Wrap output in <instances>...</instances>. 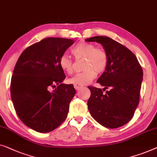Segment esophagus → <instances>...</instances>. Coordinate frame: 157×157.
<instances>
[{
	"label": "esophagus",
	"instance_id": "esophagus-1",
	"mask_svg": "<svg viewBox=\"0 0 157 157\" xmlns=\"http://www.w3.org/2000/svg\"><path fill=\"white\" fill-rule=\"evenodd\" d=\"M74 87L76 90H78L81 89V88L82 87V85H79V84H74Z\"/></svg>",
	"mask_w": 157,
	"mask_h": 157
}]
</instances>
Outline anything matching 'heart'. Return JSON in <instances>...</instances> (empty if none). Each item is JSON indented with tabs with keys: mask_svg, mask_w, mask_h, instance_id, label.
<instances>
[{
	"mask_svg": "<svg viewBox=\"0 0 157 157\" xmlns=\"http://www.w3.org/2000/svg\"><path fill=\"white\" fill-rule=\"evenodd\" d=\"M72 53L78 58H85L84 63L85 71L76 74L68 79V82L72 84L86 85L90 83L96 76V72L101 73L106 70L108 64L107 52L102 49L96 48L95 45L86 42H80L72 49ZM59 67L63 71L68 75L73 72V62L67 56H63L59 60Z\"/></svg>",
	"mask_w": 157,
	"mask_h": 157,
	"instance_id": "1",
	"label": "heart"
}]
</instances>
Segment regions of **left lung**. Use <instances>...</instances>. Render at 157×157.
<instances>
[{"mask_svg": "<svg viewBox=\"0 0 157 157\" xmlns=\"http://www.w3.org/2000/svg\"><path fill=\"white\" fill-rule=\"evenodd\" d=\"M100 43L108 56L107 67L97 82L104 89L88 87L91 95L87 107L91 116L103 127L114 129L126 124L133 117L140 101L143 71L131 50L106 36L85 40Z\"/></svg>", "mask_w": 157, "mask_h": 157, "instance_id": "1", "label": "left lung"}]
</instances>
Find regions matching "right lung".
Returning a JSON list of instances; mask_svg holds the SVG:
<instances>
[{"label": "right lung", "mask_w": 157, "mask_h": 157, "mask_svg": "<svg viewBox=\"0 0 157 157\" xmlns=\"http://www.w3.org/2000/svg\"><path fill=\"white\" fill-rule=\"evenodd\" d=\"M74 43L71 39L47 37L26 48L17 59L10 96L17 116L35 131L50 132L67 118L76 91L73 85L63 83L65 75L59 60ZM52 87L55 89L50 91Z\"/></svg>", "instance_id": "add662e5"}]
</instances>
